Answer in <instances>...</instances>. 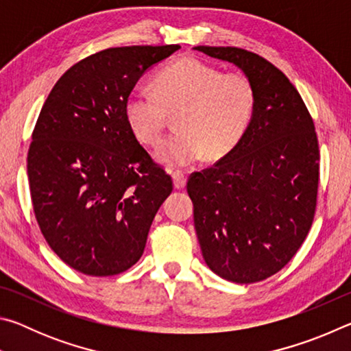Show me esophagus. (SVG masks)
Masks as SVG:
<instances>
[{"label": "esophagus", "instance_id": "obj_1", "mask_svg": "<svg viewBox=\"0 0 351 351\" xmlns=\"http://www.w3.org/2000/svg\"><path fill=\"white\" fill-rule=\"evenodd\" d=\"M171 180H173L175 189H184L187 182V175H184L182 171H173V173H171Z\"/></svg>", "mask_w": 351, "mask_h": 351}]
</instances>
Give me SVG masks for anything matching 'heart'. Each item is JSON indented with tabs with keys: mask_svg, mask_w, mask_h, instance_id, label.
Returning <instances> with one entry per match:
<instances>
[{
	"mask_svg": "<svg viewBox=\"0 0 351 351\" xmlns=\"http://www.w3.org/2000/svg\"><path fill=\"white\" fill-rule=\"evenodd\" d=\"M125 119L136 138L156 144L173 114L176 133L156 148V156L169 167H186L207 152L223 158L239 144L255 111V88L240 73L223 74L195 57L178 58L153 79V91L136 88L125 100Z\"/></svg>",
	"mask_w": 351,
	"mask_h": 351,
	"instance_id": "heart-1",
	"label": "heart"
}]
</instances>
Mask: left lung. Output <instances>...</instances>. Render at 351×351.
Instances as JSON below:
<instances>
[{"mask_svg": "<svg viewBox=\"0 0 351 351\" xmlns=\"http://www.w3.org/2000/svg\"><path fill=\"white\" fill-rule=\"evenodd\" d=\"M193 49L235 64L255 88L241 141L189 178L201 252L226 280H265L294 257L313 224L319 184L313 119L288 77L263 57L230 46Z\"/></svg>", "mask_w": 351, "mask_h": 351, "instance_id": "1", "label": "left lung"}]
</instances>
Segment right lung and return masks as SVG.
I'll return each instance as SVG.
<instances>
[{
  "mask_svg": "<svg viewBox=\"0 0 351 351\" xmlns=\"http://www.w3.org/2000/svg\"><path fill=\"white\" fill-rule=\"evenodd\" d=\"M180 47H110L83 58L41 108L27 154L35 218L52 251L82 274L132 268L171 193L123 106L141 77Z\"/></svg>",
  "mask_w": 351,
  "mask_h": 351,
  "instance_id": "1",
  "label": "right lung"
}]
</instances>
